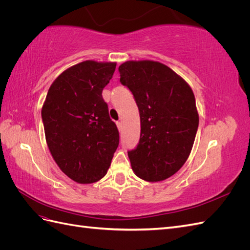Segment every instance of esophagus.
<instances>
[{
    "label": "esophagus",
    "instance_id": "esophagus-1",
    "mask_svg": "<svg viewBox=\"0 0 250 250\" xmlns=\"http://www.w3.org/2000/svg\"><path fill=\"white\" fill-rule=\"evenodd\" d=\"M117 126H118V129H119L120 131L122 130L123 125H122V122H121V121H118V122H117Z\"/></svg>",
    "mask_w": 250,
    "mask_h": 250
}]
</instances>
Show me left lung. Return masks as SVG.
<instances>
[{"label":"left lung","instance_id":"8db88e82","mask_svg":"<svg viewBox=\"0 0 250 250\" xmlns=\"http://www.w3.org/2000/svg\"><path fill=\"white\" fill-rule=\"evenodd\" d=\"M119 72L140 111V141L128 151L132 170L147 181L167 179L188 160L197 132L193 90L169 66L152 60L126 62Z\"/></svg>","mask_w":250,"mask_h":250}]
</instances>
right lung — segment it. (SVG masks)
I'll list each match as a JSON object with an SVG mask.
<instances>
[{"mask_svg": "<svg viewBox=\"0 0 250 250\" xmlns=\"http://www.w3.org/2000/svg\"><path fill=\"white\" fill-rule=\"evenodd\" d=\"M116 62L93 60L75 64L52 83L42 109L50 152L66 176L79 184L100 180L119 146L102 90Z\"/></svg>", "mask_w": 250, "mask_h": 250, "instance_id": "add662e5", "label": "right lung"}]
</instances>
